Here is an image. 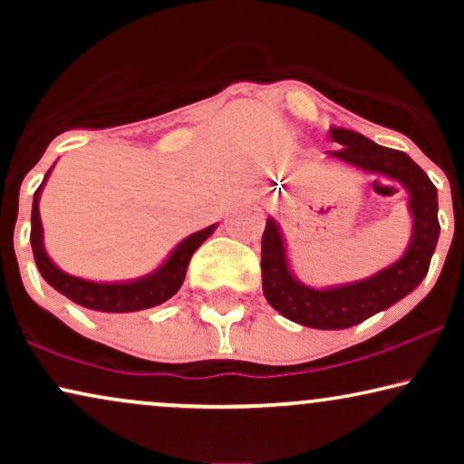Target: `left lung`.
Returning a JSON list of instances; mask_svg holds the SVG:
<instances>
[{
	"label": "left lung",
	"mask_w": 464,
	"mask_h": 464,
	"mask_svg": "<svg viewBox=\"0 0 464 464\" xmlns=\"http://www.w3.org/2000/svg\"><path fill=\"white\" fill-rule=\"evenodd\" d=\"M332 139L340 150L327 151L367 173H380L401 181L410 192L414 215V237L403 257L365 281L334 289H313L291 276L285 245L275 219H266L262 237V285L270 306L289 321L314 329H346L392 306L414 291L427 276L437 238V188L429 175L405 154L382 148L354 130L332 129Z\"/></svg>",
	"instance_id": "obj_1"
}]
</instances>
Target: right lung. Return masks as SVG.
<instances>
[{
  "instance_id": "obj_1",
  "label": "right lung",
  "mask_w": 464,
  "mask_h": 464,
  "mask_svg": "<svg viewBox=\"0 0 464 464\" xmlns=\"http://www.w3.org/2000/svg\"><path fill=\"white\" fill-rule=\"evenodd\" d=\"M46 177H44V181H46ZM42 186L35 189L34 211H31V249H34L37 270H40L44 281L53 285V287L56 291H61L63 295H67L69 300L80 304V306L84 308L101 310V313H135V310L154 308L158 304L167 302L169 297H173L183 285L188 264L189 259H192L194 251L198 249L215 230V226H208L205 230L189 234L186 240H181V243L177 245V249L170 253V257L162 264V268H158L154 275L139 278V281L122 285L84 281V278L69 276L63 270L56 268V266L50 262L46 251H44L40 219Z\"/></svg>"
}]
</instances>
